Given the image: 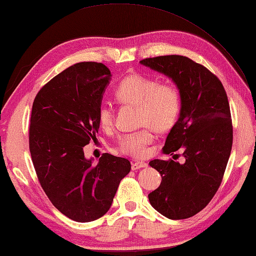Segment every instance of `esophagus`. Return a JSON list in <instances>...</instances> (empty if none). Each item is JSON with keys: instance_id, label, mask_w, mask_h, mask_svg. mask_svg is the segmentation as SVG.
Here are the masks:
<instances>
[{"instance_id": "esophagus-1", "label": "esophagus", "mask_w": 256, "mask_h": 256, "mask_svg": "<svg viewBox=\"0 0 256 256\" xmlns=\"http://www.w3.org/2000/svg\"><path fill=\"white\" fill-rule=\"evenodd\" d=\"M147 167V164L144 162H132V170H138L142 168H146Z\"/></svg>"}]
</instances>
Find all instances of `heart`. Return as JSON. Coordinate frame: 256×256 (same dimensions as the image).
I'll use <instances>...</instances> for the list:
<instances>
[{
  "label": "heart",
  "mask_w": 256,
  "mask_h": 256,
  "mask_svg": "<svg viewBox=\"0 0 256 256\" xmlns=\"http://www.w3.org/2000/svg\"><path fill=\"white\" fill-rule=\"evenodd\" d=\"M118 104L138 106L142 126H148L138 132L122 135L118 140V150L135 158L144 157L147 145L154 140L152 128L160 133L174 128L182 110L179 89L171 82H159L155 77L140 73L124 76L114 89ZM97 120L104 130H110L114 123V111L109 104H100Z\"/></svg>",
  "instance_id": "heart-1"
}]
</instances>
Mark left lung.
Listing matches in <instances>:
<instances>
[{
	"label": "left lung",
	"mask_w": 256,
	"mask_h": 256,
	"mask_svg": "<svg viewBox=\"0 0 256 256\" xmlns=\"http://www.w3.org/2000/svg\"><path fill=\"white\" fill-rule=\"evenodd\" d=\"M176 82L182 98L179 120L166 138L164 154L182 150L186 162L154 159L162 183L148 194L152 206L169 219H186L208 205L222 181L234 130L227 94L218 77L183 56L140 61Z\"/></svg>",
	"instance_id": "8db88e82"
}]
</instances>
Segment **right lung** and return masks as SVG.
Returning a JSON list of instances; mask_svg holds the SVG:
<instances>
[{"label": "right lung", "instance_id": "right-lung-1", "mask_svg": "<svg viewBox=\"0 0 256 256\" xmlns=\"http://www.w3.org/2000/svg\"><path fill=\"white\" fill-rule=\"evenodd\" d=\"M110 76L102 63H76L48 82L32 104L29 150L39 183L53 206L78 222L102 217L130 171L126 158L106 152L94 164L82 150L96 138Z\"/></svg>", "mask_w": 256, "mask_h": 256}]
</instances>
